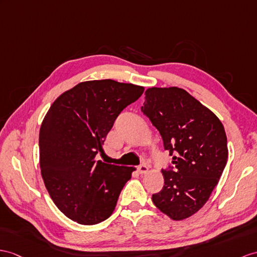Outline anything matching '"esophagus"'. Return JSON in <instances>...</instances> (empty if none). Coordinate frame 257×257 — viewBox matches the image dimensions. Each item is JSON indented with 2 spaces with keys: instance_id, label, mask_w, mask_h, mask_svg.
Segmentation results:
<instances>
[{
  "instance_id": "1",
  "label": "esophagus",
  "mask_w": 257,
  "mask_h": 257,
  "mask_svg": "<svg viewBox=\"0 0 257 257\" xmlns=\"http://www.w3.org/2000/svg\"><path fill=\"white\" fill-rule=\"evenodd\" d=\"M137 170H139L140 173H146L148 171V166L147 165H141L139 168H137Z\"/></svg>"
}]
</instances>
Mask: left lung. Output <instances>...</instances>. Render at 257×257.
<instances>
[{
    "label": "left lung",
    "instance_id": "left-lung-1",
    "mask_svg": "<svg viewBox=\"0 0 257 257\" xmlns=\"http://www.w3.org/2000/svg\"><path fill=\"white\" fill-rule=\"evenodd\" d=\"M142 112L173 156V167L162 170L165 185L153 194V202L173 220L189 218L208 201L227 165L223 125L208 108L178 87L148 88Z\"/></svg>",
    "mask_w": 257,
    "mask_h": 257
}]
</instances>
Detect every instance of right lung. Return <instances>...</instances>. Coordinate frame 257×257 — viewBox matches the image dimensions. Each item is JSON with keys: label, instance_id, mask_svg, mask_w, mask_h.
Masks as SVG:
<instances>
[{"label": "right lung", "instance_id": "add662e5", "mask_svg": "<svg viewBox=\"0 0 257 257\" xmlns=\"http://www.w3.org/2000/svg\"><path fill=\"white\" fill-rule=\"evenodd\" d=\"M144 87L112 79L79 83L50 107L39 133L40 169L54 204L73 221L90 226L113 212L133 167L96 160L115 118Z\"/></svg>", "mask_w": 257, "mask_h": 257}]
</instances>
